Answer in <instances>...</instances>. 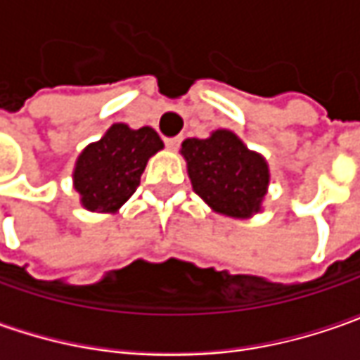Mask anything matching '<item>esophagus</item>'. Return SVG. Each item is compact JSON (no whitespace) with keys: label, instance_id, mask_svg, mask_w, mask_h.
Here are the masks:
<instances>
[{"label":"esophagus","instance_id":"34e87169","mask_svg":"<svg viewBox=\"0 0 360 360\" xmlns=\"http://www.w3.org/2000/svg\"><path fill=\"white\" fill-rule=\"evenodd\" d=\"M164 142H166V146H168L170 150H178L180 144H182V138H180V136H176V138H166Z\"/></svg>","mask_w":360,"mask_h":360}]
</instances>
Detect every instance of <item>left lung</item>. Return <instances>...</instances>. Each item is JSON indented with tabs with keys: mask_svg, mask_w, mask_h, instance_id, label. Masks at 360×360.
<instances>
[{
	"mask_svg": "<svg viewBox=\"0 0 360 360\" xmlns=\"http://www.w3.org/2000/svg\"><path fill=\"white\" fill-rule=\"evenodd\" d=\"M194 192L216 212L246 218L260 210L269 186V166L229 130L182 142Z\"/></svg>",
	"mask_w": 360,
	"mask_h": 360,
	"instance_id": "obj_1",
	"label": "left lung"
}]
</instances>
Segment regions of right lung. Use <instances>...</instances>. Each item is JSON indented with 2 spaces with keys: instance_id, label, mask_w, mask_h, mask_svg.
Masks as SVG:
<instances>
[{
  "instance_id": "1",
  "label": "right lung",
  "mask_w": 360,
  "mask_h": 360,
  "mask_svg": "<svg viewBox=\"0 0 360 360\" xmlns=\"http://www.w3.org/2000/svg\"><path fill=\"white\" fill-rule=\"evenodd\" d=\"M164 144L152 128L130 130L114 124L104 138L90 144L76 162L74 186L88 210L116 212L140 186L146 162Z\"/></svg>"
}]
</instances>
